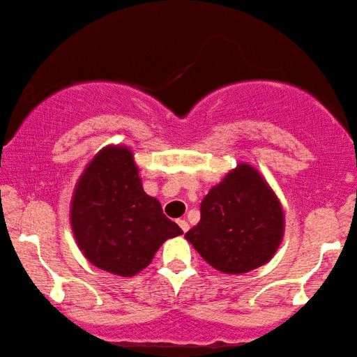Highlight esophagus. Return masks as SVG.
Masks as SVG:
<instances>
[{"mask_svg":"<svg viewBox=\"0 0 357 357\" xmlns=\"http://www.w3.org/2000/svg\"><path fill=\"white\" fill-rule=\"evenodd\" d=\"M178 225L181 227V229H183L184 233L187 231V229H189V223H187L185 219H179V220H178Z\"/></svg>","mask_w":357,"mask_h":357,"instance_id":"34e87169","label":"esophagus"}]
</instances>
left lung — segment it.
<instances>
[{
  "mask_svg": "<svg viewBox=\"0 0 357 357\" xmlns=\"http://www.w3.org/2000/svg\"><path fill=\"white\" fill-rule=\"evenodd\" d=\"M202 219L185 233L204 261L225 274H244L279 249L285 219L279 198L249 164H239L202 202Z\"/></svg>",
  "mask_w": 357,
  "mask_h": 357,
  "instance_id": "8db88e82",
  "label": "left lung"
}]
</instances>
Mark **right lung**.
Returning a JSON list of instances; mask_svg holds the SVG:
<instances>
[{"label": "right lung", "mask_w": 357, "mask_h": 357, "mask_svg": "<svg viewBox=\"0 0 357 357\" xmlns=\"http://www.w3.org/2000/svg\"><path fill=\"white\" fill-rule=\"evenodd\" d=\"M70 225L88 261L121 277L140 273L167 239L183 234L144 193L126 146L100 149L84 168L72 197Z\"/></svg>", "instance_id": "obj_1"}]
</instances>
